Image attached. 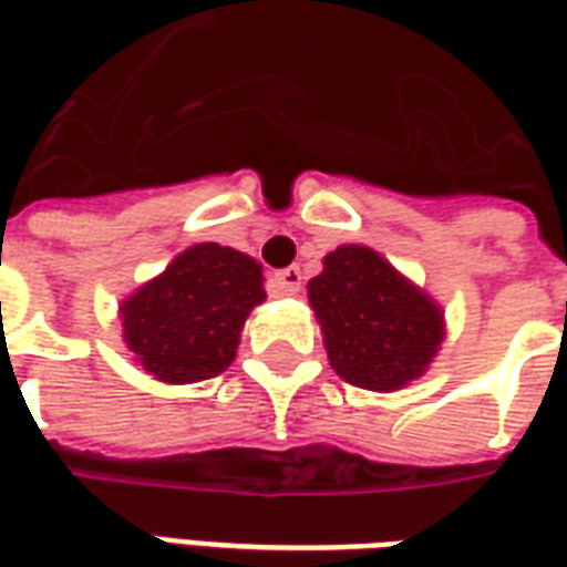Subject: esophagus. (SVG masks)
I'll list each match as a JSON object with an SVG mask.
<instances>
[{
    "label": "esophagus",
    "instance_id": "esophagus-1",
    "mask_svg": "<svg viewBox=\"0 0 567 567\" xmlns=\"http://www.w3.org/2000/svg\"><path fill=\"white\" fill-rule=\"evenodd\" d=\"M272 282H276L279 295H297L300 285H303V272H300V267H285V270L272 276Z\"/></svg>",
    "mask_w": 567,
    "mask_h": 567
}]
</instances>
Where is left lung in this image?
<instances>
[{
	"label": "left lung",
	"instance_id": "obj_1",
	"mask_svg": "<svg viewBox=\"0 0 567 567\" xmlns=\"http://www.w3.org/2000/svg\"><path fill=\"white\" fill-rule=\"evenodd\" d=\"M309 303L337 377L370 392L419 380L443 343V312L368 246H340L309 279Z\"/></svg>",
	"mask_w": 567,
	"mask_h": 567
}]
</instances>
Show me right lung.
Here are the masks:
<instances>
[{
	"mask_svg": "<svg viewBox=\"0 0 567 567\" xmlns=\"http://www.w3.org/2000/svg\"><path fill=\"white\" fill-rule=\"evenodd\" d=\"M264 297L258 260L199 243L121 303L124 343L154 380H212L230 368L239 331Z\"/></svg>",
	"mask_w": 567,
	"mask_h": 567,
	"instance_id": "add662e5",
	"label": "right lung"
}]
</instances>
